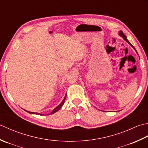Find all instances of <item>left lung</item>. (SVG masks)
Listing matches in <instances>:
<instances>
[{
    "mask_svg": "<svg viewBox=\"0 0 148 148\" xmlns=\"http://www.w3.org/2000/svg\"><path fill=\"white\" fill-rule=\"evenodd\" d=\"M119 35L121 36V37H122V38H123V40H124L125 41H126V42H127V43H128V44L130 45L131 46H132V47L133 48V49H134L135 51H136V50H135V47H134L133 46V45H132L130 43L129 41L127 40V38H126V36L124 34H123V32L122 31H119ZM136 52H137V51H136Z\"/></svg>",
    "mask_w": 148,
    "mask_h": 148,
    "instance_id": "left-lung-1",
    "label": "left lung"
}]
</instances>
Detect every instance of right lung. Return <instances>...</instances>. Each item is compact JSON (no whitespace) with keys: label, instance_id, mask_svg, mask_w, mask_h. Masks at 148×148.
Returning <instances> with one entry per match:
<instances>
[{"label":"right lung","instance_id":"1","mask_svg":"<svg viewBox=\"0 0 148 148\" xmlns=\"http://www.w3.org/2000/svg\"><path fill=\"white\" fill-rule=\"evenodd\" d=\"M66 98V95H65L64 98V99H63V100L62 101L61 103H60V104L58 105V106L56 107L55 108H54V109H53V110L52 111V112H51L49 114V115H50V114H54V113H55V112H57V111H58V110H59L60 109H61V108L62 107L63 104L64 103V101H65ZM25 110L26 112H27L28 113H30V114H37V115H40V116H42V115H43V114H40V113H38V112H29V111H27V110Z\"/></svg>","mask_w":148,"mask_h":148}]
</instances>
